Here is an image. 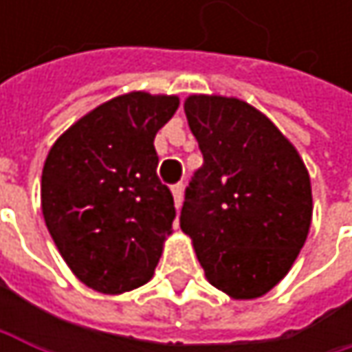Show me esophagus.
<instances>
[{
  "mask_svg": "<svg viewBox=\"0 0 352 352\" xmlns=\"http://www.w3.org/2000/svg\"><path fill=\"white\" fill-rule=\"evenodd\" d=\"M171 191H173V197H175V206L181 208V204H183V183H175L171 187Z\"/></svg>",
  "mask_w": 352,
  "mask_h": 352,
  "instance_id": "34e87169",
  "label": "esophagus"
}]
</instances>
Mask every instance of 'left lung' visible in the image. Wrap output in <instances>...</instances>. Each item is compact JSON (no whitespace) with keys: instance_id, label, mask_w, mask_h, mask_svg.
I'll use <instances>...</instances> for the list:
<instances>
[{"instance_id":"obj_1","label":"left lung","mask_w":352,"mask_h":352,"mask_svg":"<svg viewBox=\"0 0 352 352\" xmlns=\"http://www.w3.org/2000/svg\"><path fill=\"white\" fill-rule=\"evenodd\" d=\"M185 116L204 155L181 208L208 281L236 300L277 285L306 243L310 177L289 140L234 98L191 96Z\"/></svg>"}]
</instances>
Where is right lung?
<instances>
[{
    "label": "right lung",
    "instance_id": "obj_1",
    "mask_svg": "<svg viewBox=\"0 0 352 352\" xmlns=\"http://www.w3.org/2000/svg\"><path fill=\"white\" fill-rule=\"evenodd\" d=\"M177 98L134 91L73 124L42 169V214L71 271L91 289L130 292L153 277L175 220L157 175V132Z\"/></svg>",
    "mask_w": 352,
    "mask_h": 352
}]
</instances>
